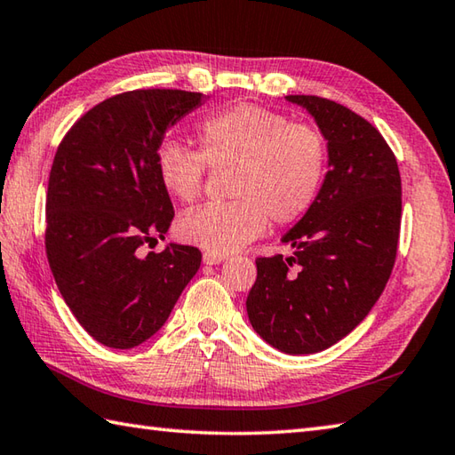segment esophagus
I'll return each instance as SVG.
<instances>
[{
	"mask_svg": "<svg viewBox=\"0 0 455 455\" xmlns=\"http://www.w3.org/2000/svg\"><path fill=\"white\" fill-rule=\"evenodd\" d=\"M225 260V254H217V252H203V262L204 264H220Z\"/></svg>",
	"mask_w": 455,
	"mask_h": 455,
	"instance_id": "34e87169",
	"label": "esophagus"
}]
</instances>
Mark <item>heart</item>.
Instances as JSON below:
<instances>
[{"instance_id": "1", "label": "heart", "mask_w": 455, "mask_h": 455, "mask_svg": "<svg viewBox=\"0 0 455 455\" xmlns=\"http://www.w3.org/2000/svg\"><path fill=\"white\" fill-rule=\"evenodd\" d=\"M199 151L175 141L157 149L159 181L181 203L203 193L207 165L230 169V197L204 204L181 217V240L209 252L228 254L264 233L268 217L275 225L296 222L314 207L327 172V141L307 122L256 104H236L204 118L197 128Z\"/></svg>"}]
</instances>
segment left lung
<instances>
[{
    "label": "left lung",
    "instance_id": "obj_1",
    "mask_svg": "<svg viewBox=\"0 0 455 455\" xmlns=\"http://www.w3.org/2000/svg\"><path fill=\"white\" fill-rule=\"evenodd\" d=\"M327 140L329 172L301 220L283 235V258H256L246 298L254 331L288 355L327 349L377 304L393 272L403 185L393 149L359 114L319 96L291 94Z\"/></svg>",
    "mask_w": 455,
    "mask_h": 455
}]
</instances>
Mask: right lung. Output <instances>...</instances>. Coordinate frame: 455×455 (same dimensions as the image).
Segmentation results:
<instances>
[{
	"instance_id": "right-lung-1",
	"label": "right lung",
	"mask_w": 455,
	"mask_h": 455,
	"mask_svg": "<svg viewBox=\"0 0 455 455\" xmlns=\"http://www.w3.org/2000/svg\"><path fill=\"white\" fill-rule=\"evenodd\" d=\"M201 92L148 88L106 98L75 122L52 159L44 248L68 309L98 343L132 349L167 322L201 252L164 238L175 217L156 156Z\"/></svg>"
}]
</instances>
